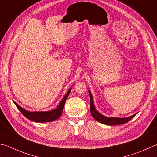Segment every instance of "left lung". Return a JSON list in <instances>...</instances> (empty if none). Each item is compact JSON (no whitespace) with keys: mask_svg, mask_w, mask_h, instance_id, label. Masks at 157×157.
<instances>
[{"mask_svg":"<svg viewBox=\"0 0 157 157\" xmlns=\"http://www.w3.org/2000/svg\"><path fill=\"white\" fill-rule=\"evenodd\" d=\"M89 94H90V112H91L92 116L96 121L103 123V124H105L107 125H116L124 124V123L130 121L136 115L135 114L132 115V116H130L127 118L107 117L103 116V115L100 114L97 110H96L94 103H93L92 96L90 90H89Z\"/></svg>","mask_w":157,"mask_h":157,"instance_id":"left-lung-1","label":"left lung"}]
</instances>
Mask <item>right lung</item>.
<instances>
[{
	"instance_id": "1",
	"label": "right lung",
	"mask_w": 157,
	"mask_h": 157,
	"mask_svg": "<svg viewBox=\"0 0 157 157\" xmlns=\"http://www.w3.org/2000/svg\"><path fill=\"white\" fill-rule=\"evenodd\" d=\"M71 91V89L68 90L67 94L63 98V100L60 101L59 106L57 108L54 109V110L48 111V112H28L23 109V108L18 105L17 103L13 101V103L17 107V108L20 110L23 115H24L27 119H28L31 121H33L34 122L38 123H46V122H51L54 121L56 120L57 119L60 117L62 114L63 108H64V105L65 103V101L67 99L69 94Z\"/></svg>"
}]
</instances>
